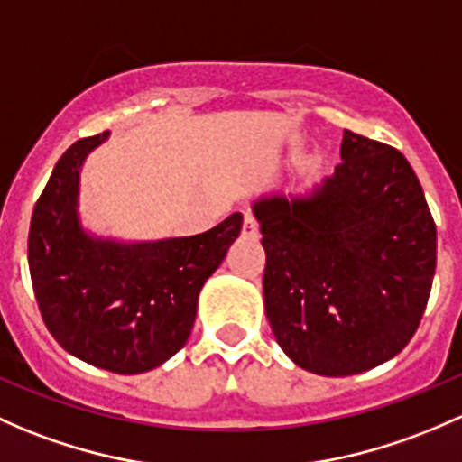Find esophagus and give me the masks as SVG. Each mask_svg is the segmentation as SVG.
Returning <instances> with one entry per match:
<instances>
[{"label": "esophagus", "mask_w": 462, "mask_h": 462, "mask_svg": "<svg viewBox=\"0 0 462 462\" xmlns=\"http://www.w3.org/2000/svg\"><path fill=\"white\" fill-rule=\"evenodd\" d=\"M241 235H244L245 239H254V236L259 235V223H256V218L252 215L244 217V227H241Z\"/></svg>", "instance_id": "esophagus-1"}]
</instances>
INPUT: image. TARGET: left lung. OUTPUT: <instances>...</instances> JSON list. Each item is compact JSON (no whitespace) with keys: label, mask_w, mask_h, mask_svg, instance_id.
<instances>
[{"label":"left lung","mask_w":462,"mask_h":462,"mask_svg":"<svg viewBox=\"0 0 462 462\" xmlns=\"http://www.w3.org/2000/svg\"><path fill=\"white\" fill-rule=\"evenodd\" d=\"M341 159L314 192L254 203L270 328L320 376L394 358L419 329L436 270V223L410 162L352 130Z\"/></svg>","instance_id":"1"}]
</instances>
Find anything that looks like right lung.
<instances>
[{
	"label": "right lung",
	"instance_id": "right-lung-1",
	"mask_svg": "<svg viewBox=\"0 0 462 462\" xmlns=\"http://www.w3.org/2000/svg\"><path fill=\"white\" fill-rule=\"evenodd\" d=\"M110 133L61 154L37 199L28 268L48 332L66 352L115 374L154 370L186 346L208 276L241 232L235 212L203 235L119 244L95 239L77 215L79 170Z\"/></svg>",
	"mask_w": 462,
	"mask_h": 462
}]
</instances>
